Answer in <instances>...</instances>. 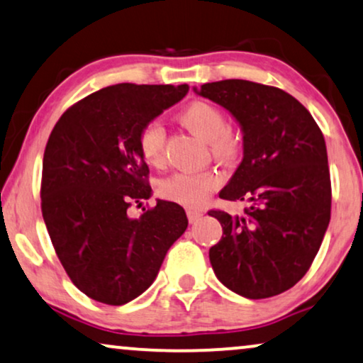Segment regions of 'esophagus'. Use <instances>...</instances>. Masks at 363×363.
I'll return each mask as SVG.
<instances>
[{
    "instance_id": "1",
    "label": "esophagus",
    "mask_w": 363,
    "mask_h": 363,
    "mask_svg": "<svg viewBox=\"0 0 363 363\" xmlns=\"http://www.w3.org/2000/svg\"><path fill=\"white\" fill-rule=\"evenodd\" d=\"M202 214H204V211L202 209H194V207H189V209H187V219H189L191 224H194V222L199 220Z\"/></svg>"
}]
</instances>
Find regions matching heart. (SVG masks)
<instances>
[{
	"label": "heart",
	"instance_id": "obj_1",
	"mask_svg": "<svg viewBox=\"0 0 363 363\" xmlns=\"http://www.w3.org/2000/svg\"><path fill=\"white\" fill-rule=\"evenodd\" d=\"M179 121L209 144L212 157L224 164L235 162L242 152V138L239 133L227 128V118L217 106L196 101L186 106L179 114ZM164 143L166 133L159 121H149L138 134V147L144 162L151 167H162ZM220 184V177L214 171L189 172L182 171L169 176L157 184V194L162 199L177 202V204L197 207Z\"/></svg>",
	"mask_w": 363,
	"mask_h": 363
}]
</instances>
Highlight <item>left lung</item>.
<instances>
[{"label":"left lung","mask_w":363,"mask_h":363,"mask_svg":"<svg viewBox=\"0 0 363 363\" xmlns=\"http://www.w3.org/2000/svg\"><path fill=\"white\" fill-rule=\"evenodd\" d=\"M196 93L224 106L244 133V159L219 197L247 207L242 216L209 211L222 225L212 269L239 296H279L311 269L330 220L325 139L312 114L274 86L224 79Z\"/></svg>","instance_id":"8db88e82"}]
</instances>
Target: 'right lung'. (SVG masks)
Listing matches in <instances>:
<instances>
[{
  "label": "right lung",
  "mask_w": 363,
  "mask_h": 363,
  "mask_svg": "<svg viewBox=\"0 0 363 363\" xmlns=\"http://www.w3.org/2000/svg\"><path fill=\"white\" fill-rule=\"evenodd\" d=\"M187 91V84L109 86L67 108L50 134L43 219L67 277L94 301L123 306L141 296L187 229L176 202L157 201L139 219L128 216L151 196L138 134Z\"/></svg>",
  "instance_id": "obj_1"
}]
</instances>
